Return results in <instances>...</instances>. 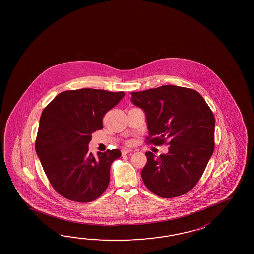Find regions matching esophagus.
I'll list each match as a JSON object with an SVG mask.
<instances>
[{
    "label": "esophagus",
    "instance_id": "esophagus-1",
    "mask_svg": "<svg viewBox=\"0 0 254 254\" xmlns=\"http://www.w3.org/2000/svg\"><path fill=\"white\" fill-rule=\"evenodd\" d=\"M131 150H129V149H123L122 150V154L123 155H126V154H128V153H130L131 152Z\"/></svg>",
    "mask_w": 254,
    "mask_h": 254
}]
</instances>
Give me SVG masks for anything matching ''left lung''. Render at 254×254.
<instances>
[{"instance_id":"8db88e82","label":"left lung","mask_w":254,"mask_h":254,"mask_svg":"<svg viewBox=\"0 0 254 254\" xmlns=\"http://www.w3.org/2000/svg\"><path fill=\"white\" fill-rule=\"evenodd\" d=\"M131 103L144 111L147 142L169 151L145 152L140 172L146 187L162 198L187 193L199 182L214 151L215 120L200 93L192 89L163 85L131 92Z\"/></svg>"}]
</instances>
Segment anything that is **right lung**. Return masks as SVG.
Listing matches in <instances>:
<instances>
[{
    "label": "right lung",
    "instance_id": "add662e5",
    "mask_svg": "<svg viewBox=\"0 0 254 254\" xmlns=\"http://www.w3.org/2000/svg\"><path fill=\"white\" fill-rule=\"evenodd\" d=\"M125 92L79 89L61 92L41 115L35 150L54 190L68 200L90 202L108 187L110 169L118 149L92 155V133L103 129L104 114Z\"/></svg>",
    "mask_w": 254,
    "mask_h": 254
}]
</instances>
